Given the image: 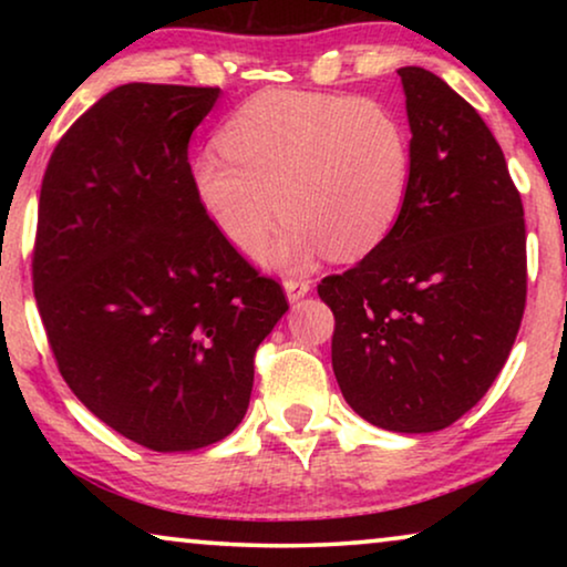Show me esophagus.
Wrapping results in <instances>:
<instances>
[{
	"label": "esophagus",
	"instance_id": "34e87169",
	"mask_svg": "<svg viewBox=\"0 0 567 567\" xmlns=\"http://www.w3.org/2000/svg\"><path fill=\"white\" fill-rule=\"evenodd\" d=\"M284 289H286V297H289L291 301H297L301 297H307L309 289H312V284H309L307 278H286Z\"/></svg>",
	"mask_w": 567,
	"mask_h": 567
}]
</instances>
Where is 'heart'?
I'll list each match as a JSON object with an SVG mask.
<instances>
[{"mask_svg":"<svg viewBox=\"0 0 567 567\" xmlns=\"http://www.w3.org/2000/svg\"><path fill=\"white\" fill-rule=\"evenodd\" d=\"M219 150L190 162L193 196L243 255L262 250L278 214L289 219L268 252L284 268L322 250L363 258L384 243L408 196L410 134L379 100L258 92L224 123Z\"/></svg>","mask_w":567,"mask_h":567,"instance_id":"1","label":"heart"}]
</instances>
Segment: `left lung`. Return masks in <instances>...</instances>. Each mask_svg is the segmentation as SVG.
Instances as JSON below:
<instances>
[{"instance_id": "left-lung-1", "label": "left lung", "mask_w": 567, "mask_h": 567, "mask_svg": "<svg viewBox=\"0 0 567 567\" xmlns=\"http://www.w3.org/2000/svg\"><path fill=\"white\" fill-rule=\"evenodd\" d=\"M405 204L384 243L317 293L332 309V371L379 429L431 433L477 405L526 307L522 193L491 128L429 69L402 66Z\"/></svg>"}]
</instances>
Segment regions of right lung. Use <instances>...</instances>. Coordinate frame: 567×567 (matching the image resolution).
<instances>
[{
  "instance_id": "right-lung-1",
  "label": "right lung",
  "mask_w": 567,
  "mask_h": 567,
  "mask_svg": "<svg viewBox=\"0 0 567 567\" xmlns=\"http://www.w3.org/2000/svg\"><path fill=\"white\" fill-rule=\"evenodd\" d=\"M219 87L121 84L59 138L41 185L33 293L69 390L152 452L237 429L255 351L289 309L206 219L188 142Z\"/></svg>"
}]
</instances>
